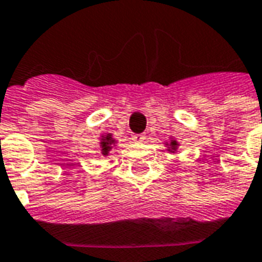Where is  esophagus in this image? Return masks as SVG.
Wrapping results in <instances>:
<instances>
[{
	"mask_svg": "<svg viewBox=\"0 0 262 262\" xmlns=\"http://www.w3.org/2000/svg\"><path fill=\"white\" fill-rule=\"evenodd\" d=\"M133 141H136V143H140V141H144L145 140V136L144 135H133Z\"/></svg>",
	"mask_w": 262,
	"mask_h": 262,
	"instance_id": "esophagus-1",
	"label": "esophagus"
}]
</instances>
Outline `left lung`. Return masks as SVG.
<instances>
[{"mask_svg": "<svg viewBox=\"0 0 262 262\" xmlns=\"http://www.w3.org/2000/svg\"><path fill=\"white\" fill-rule=\"evenodd\" d=\"M166 145H167V151H169V152L174 154L176 151H177V148H179V143H177V140L174 139H171L170 143H166Z\"/></svg>", "mask_w": 262, "mask_h": 262, "instance_id": "8db88e82", "label": "left lung"}]
</instances>
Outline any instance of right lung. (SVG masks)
Returning <instances> with one entry per match:
<instances>
[{
  "instance_id": "add662e5",
  "label": "right lung",
  "mask_w": 262,
  "mask_h": 262,
  "mask_svg": "<svg viewBox=\"0 0 262 262\" xmlns=\"http://www.w3.org/2000/svg\"><path fill=\"white\" fill-rule=\"evenodd\" d=\"M115 144H117V140L114 139L111 133L101 135V139H100V148H101L103 157H107V155L110 154V151L113 149V147Z\"/></svg>"
}]
</instances>
